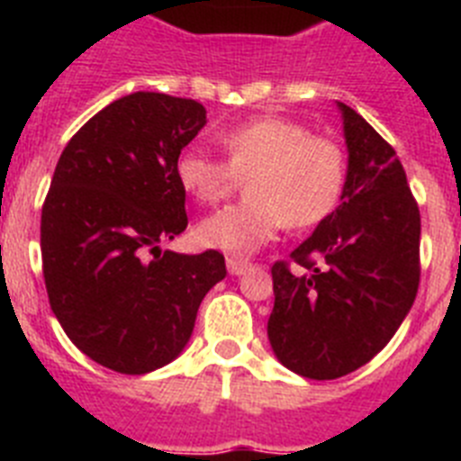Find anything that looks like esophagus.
I'll use <instances>...</instances> for the list:
<instances>
[{"mask_svg": "<svg viewBox=\"0 0 461 461\" xmlns=\"http://www.w3.org/2000/svg\"><path fill=\"white\" fill-rule=\"evenodd\" d=\"M226 267L230 275L240 276V275H244L247 270H251V263H247V260H240V258H228Z\"/></svg>", "mask_w": 461, "mask_h": 461, "instance_id": "1", "label": "esophagus"}]
</instances>
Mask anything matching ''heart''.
Masks as SVG:
<instances>
[{
	"label": "heart",
	"instance_id": "heart-1",
	"mask_svg": "<svg viewBox=\"0 0 461 461\" xmlns=\"http://www.w3.org/2000/svg\"><path fill=\"white\" fill-rule=\"evenodd\" d=\"M226 161L185 149L175 177L198 203L214 205L247 182L249 201L203 219L198 242L226 254H254L284 223L303 230L335 210L346 182V154L335 138L316 136L288 117H258L219 136Z\"/></svg>",
	"mask_w": 461,
	"mask_h": 461
}]
</instances>
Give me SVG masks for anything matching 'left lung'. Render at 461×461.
<instances>
[{"label":"left lung","mask_w":461,"mask_h":461,"mask_svg":"<svg viewBox=\"0 0 461 461\" xmlns=\"http://www.w3.org/2000/svg\"><path fill=\"white\" fill-rule=\"evenodd\" d=\"M348 148L341 203L272 266V351L284 367L332 381L393 339L420 284V210L393 145L339 104Z\"/></svg>","instance_id":"obj_1"}]
</instances>
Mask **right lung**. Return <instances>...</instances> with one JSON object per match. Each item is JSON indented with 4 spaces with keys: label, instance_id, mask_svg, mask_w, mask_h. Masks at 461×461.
I'll return each mask as SVG.
<instances>
[{
    "label": "right lung",
    "instance_id": "add662e5",
    "mask_svg": "<svg viewBox=\"0 0 461 461\" xmlns=\"http://www.w3.org/2000/svg\"><path fill=\"white\" fill-rule=\"evenodd\" d=\"M194 99L133 92L68 140L41 212V258L52 313L68 339L120 374L180 356L203 297L226 276L223 254L158 244L186 228L175 161L205 126Z\"/></svg>",
    "mask_w": 461,
    "mask_h": 461
}]
</instances>
